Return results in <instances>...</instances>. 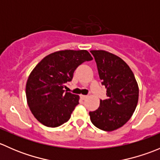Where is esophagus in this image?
Segmentation results:
<instances>
[{"label": "esophagus", "instance_id": "esophagus-1", "mask_svg": "<svg viewBox=\"0 0 160 160\" xmlns=\"http://www.w3.org/2000/svg\"><path fill=\"white\" fill-rule=\"evenodd\" d=\"M80 98H81V99L85 100L88 98V95H80Z\"/></svg>", "mask_w": 160, "mask_h": 160}]
</instances>
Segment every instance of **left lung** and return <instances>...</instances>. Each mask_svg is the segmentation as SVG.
<instances>
[{
    "mask_svg": "<svg viewBox=\"0 0 160 160\" xmlns=\"http://www.w3.org/2000/svg\"><path fill=\"white\" fill-rule=\"evenodd\" d=\"M101 84L107 89V99L101 100L96 111H90L97 128L111 132L123 126L131 118L138 100V87L128 64L118 56L104 50H91Z\"/></svg>",
    "mask_w": 160,
    "mask_h": 160,
    "instance_id": "obj_1",
    "label": "left lung"
}]
</instances>
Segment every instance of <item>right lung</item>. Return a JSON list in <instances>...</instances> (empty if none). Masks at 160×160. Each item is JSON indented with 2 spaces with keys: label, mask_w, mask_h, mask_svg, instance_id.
Wrapping results in <instances>:
<instances>
[{
  "label": "right lung",
  "mask_w": 160,
  "mask_h": 160,
  "mask_svg": "<svg viewBox=\"0 0 160 160\" xmlns=\"http://www.w3.org/2000/svg\"><path fill=\"white\" fill-rule=\"evenodd\" d=\"M93 59L87 50H62L43 58L34 68L26 83L28 107L42 125L56 128L68 122L79 104V96L65 92L76 69Z\"/></svg>",
  "instance_id": "right-lung-1"
}]
</instances>
